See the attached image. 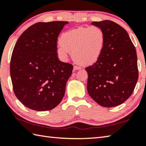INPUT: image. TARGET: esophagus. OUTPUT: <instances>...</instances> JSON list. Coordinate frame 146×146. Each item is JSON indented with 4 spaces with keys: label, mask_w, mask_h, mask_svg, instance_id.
<instances>
[{
    "label": "esophagus",
    "mask_w": 146,
    "mask_h": 146,
    "mask_svg": "<svg viewBox=\"0 0 146 146\" xmlns=\"http://www.w3.org/2000/svg\"><path fill=\"white\" fill-rule=\"evenodd\" d=\"M81 69V68L80 67H78V66H75L73 67V71H76V70H80Z\"/></svg>",
    "instance_id": "34e87169"
}]
</instances>
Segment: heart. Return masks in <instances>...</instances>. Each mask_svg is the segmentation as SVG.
<instances>
[{"mask_svg":"<svg viewBox=\"0 0 146 146\" xmlns=\"http://www.w3.org/2000/svg\"><path fill=\"white\" fill-rule=\"evenodd\" d=\"M59 43L57 53L62 60H67L71 52L76 63L87 66L100 58L105 46L106 36L99 27H79L62 34Z\"/></svg>","mask_w":146,"mask_h":146,"instance_id":"heart-1","label":"heart"}]
</instances>
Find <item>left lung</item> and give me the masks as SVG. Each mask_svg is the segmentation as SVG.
I'll list each match as a JSON object with an SVG mask.
<instances>
[{
  "label": "left lung",
  "instance_id": "obj_1",
  "mask_svg": "<svg viewBox=\"0 0 146 146\" xmlns=\"http://www.w3.org/2000/svg\"><path fill=\"white\" fill-rule=\"evenodd\" d=\"M105 33L106 43L100 58L86 68L87 90L100 106H117L132 95L138 78L136 49L127 32L114 22H93Z\"/></svg>",
  "mask_w": 146,
  "mask_h": 146
}]
</instances>
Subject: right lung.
<instances>
[{
  "instance_id": "1",
  "label": "right lung",
  "mask_w": 146,
  "mask_h": 146,
  "mask_svg": "<svg viewBox=\"0 0 146 146\" xmlns=\"http://www.w3.org/2000/svg\"><path fill=\"white\" fill-rule=\"evenodd\" d=\"M66 21L37 23L20 36L13 48L10 75L14 93L31 110H53L64 96L73 66L59 60L57 39Z\"/></svg>"
}]
</instances>
